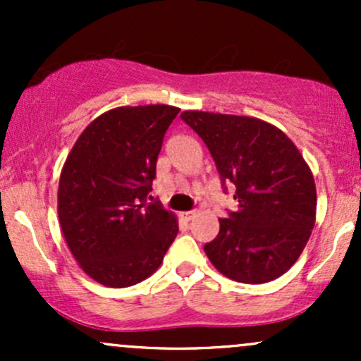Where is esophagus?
<instances>
[{
    "label": "esophagus",
    "mask_w": 361,
    "mask_h": 361,
    "mask_svg": "<svg viewBox=\"0 0 361 361\" xmlns=\"http://www.w3.org/2000/svg\"><path fill=\"white\" fill-rule=\"evenodd\" d=\"M195 215H197L195 210H188V212H180V217L183 219V221H192Z\"/></svg>",
    "instance_id": "obj_1"
}]
</instances>
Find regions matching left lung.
<instances>
[{"label": "left lung", "mask_w": 361, "mask_h": 361, "mask_svg": "<svg viewBox=\"0 0 361 361\" xmlns=\"http://www.w3.org/2000/svg\"><path fill=\"white\" fill-rule=\"evenodd\" d=\"M181 118L207 144L222 183L235 186L238 210L219 219V235L204 246L210 263L241 283L279 279L316 224V183L304 156L264 120L198 110Z\"/></svg>", "instance_id": "8db88e82"}]
</instances>
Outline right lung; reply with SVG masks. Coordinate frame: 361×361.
Returning <instances> with one entry per match:
<instances>
[{"mask_svg":"<svg viewBox=\"0 0 361 361\" xmlns=\"http://www.w3.org/2000/svg\"><path fill=\"white\" fill-rule=\"evenodd\" d=\"M178 111L169 105L105 111L81 132L62 166V234L81 270L105 287L149 279L175 241L176 215L149 202V192Z\"/></svg>","mask_w":361,"mask_h":361,"instance_id":"right-lung-1","label":"right lung"}]
</instances>
